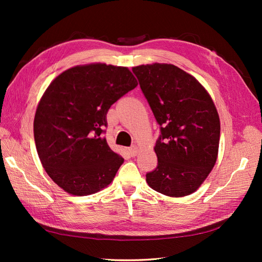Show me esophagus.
Instances as JSON below:
<instances>
[{
    "instance_id": "obj_1",
    "label": "esophagus",
    "mask_w": 262,
    "mask_h": 262,
    "mask_svg": "<svg viewBox=\"0 0 262 262\" xmlns=\"http://www.w3.org/2000/svg\"><path fill=\"white\" fill-rule=\"evenodd\" d=\"M128 151H129V154L132 155V157H136L138 153V147L136 145H133L128 148Z\"/></svg>"
}]
</instances>
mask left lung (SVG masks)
Returning <instances> with one entry per match:
<instances>
[{"instance_id": "left-lung-1", "label": "left lung", "mask_w": 262, "mask_h": 262, "mask_svg": "<svg viewBox=\"0 0 262 262\" xmlns=\"http://www.w3.org/2000/svg\"><path fill=\"white\" fill-rule=\"evenodd\" d=\"M133 73L161 132L154 147L158 166L146 173V182L165 196H188L219 154L221 124L213 100L192 75L172 64L140 65Z\"/></svg>"}]
</instances>
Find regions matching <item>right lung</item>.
I'll return each mask as SVG.
<instances>
[{
	"label": "right lung",
	"instance_id": "right-lung-1",
	"mask_svg": "<svg viewBox=\"0 0 262 262\" xmlns=\"http://www.w3.org/2000/svg\"><path fill=\"white\" fill-rule=\"evenodd\" d=\"M137 86L127 68L102 63L66 70L43 93L33 120L40 162L57 186L86 196L108 185L124 163L102 136L111 104Z\"/></svg>",
	"mask_w": 262,
	"mask_h": 262
}]
</instances>
